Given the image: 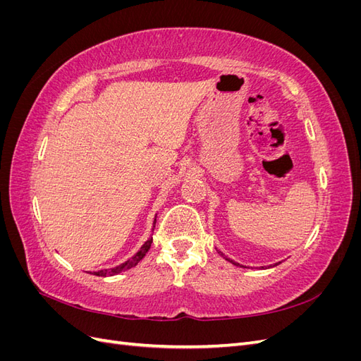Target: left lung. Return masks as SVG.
<instances>
[{
	"label": "left lung",
	"instance_id": "left-lung-1",
	"mask_svg": "<svg viewBox=\"0 0 361 361\" xmlns=\"http://www.w3.org/2000/svg\"><path fill=\"white\" fill-rule=\"evenodd\" d=\"M218 253H220V255H221V256H223V257H224L226 260H228V262H232V264H233V265H236V267H241V265H239V264H236V262H233V260H231V259H227V257H226V256H224V255L221 253V251H218ZM279 264H280V262H279ZM276 265H277V264H276Z\"/></svg>",
	"mask_w": 361,
	"mask_h": 361
}]
</instances>
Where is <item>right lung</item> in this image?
<instances>
[{"label":"right lung","mask_w":361,"mask_h":361,"mask_svg":"<svg viewBox=\"0 0 361 361\" xmlns=\"http://www.w3.org/2000/svg\"><path fill=\"white\" fill-rule=\"evenodd\" d=\"M155 223H157V218H155V221H154V228H155ZM150 245H152V238H149L147 241L141 245V248H140V251L138 253H135L133 257L130 259H128L125 264H120L118 267H114V268H108V269H101V271H96V272H93V276H99V277H108V276H116V274H118V272H123V271H126V269H129V268H133V267H135L138 262L143 259L145 256H146V253L149 251V248H150Z\"/></svg>","instance_id":"obj_1"}]
</instances>
